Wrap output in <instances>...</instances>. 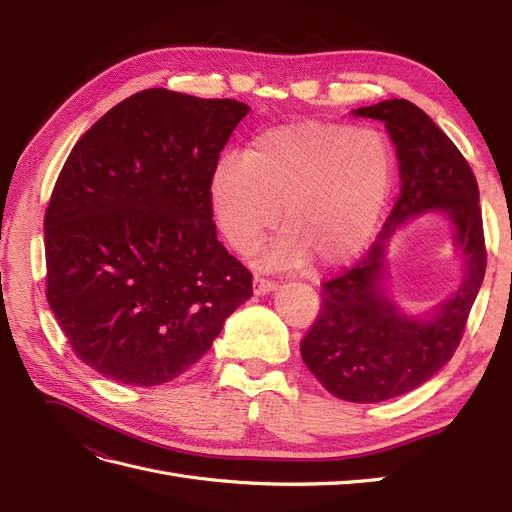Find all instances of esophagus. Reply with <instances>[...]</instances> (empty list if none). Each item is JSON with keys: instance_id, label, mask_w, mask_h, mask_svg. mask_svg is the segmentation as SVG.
<instances>
[{"instance_id": "esophagus-1", "label": "esophagus", "mask_w": 512, "mask_h": 512, "mask_svg": "<svg viewBox=\"0 0 512 512\" xmlns=\"http://www.w3.org/2000/svg\"><path fill=\"white\" fill-rule=\"evenodd\" d=\"M277 288V284L275 282H271V280H265V277H254V292L256 294H269V292H273Z\"/></svg>"}]
</instances>
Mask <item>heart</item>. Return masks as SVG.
<instances>
[{"label": "heart", "instance_id": "obj_1", "mask_svg": "<svg viewBox=\"0 0 512 512\" xmlns=\"http://www.w3.org/2000/svg\"><path fill=\"white\" fill-rule=\"evenodd\" d=\"M395 149L378 130L301 121L258 132L245 153L215 162L209 198L228 243L250 254L277 226L284 232L260 256L267 269H320L359 256L389 205Z\"/></svg>", "mask_w": 512, "mask_h": 512}]
</instances>
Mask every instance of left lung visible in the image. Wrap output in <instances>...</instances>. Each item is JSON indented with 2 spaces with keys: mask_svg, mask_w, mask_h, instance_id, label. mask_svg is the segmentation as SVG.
<instances>
[{
  "mask_svg": "<svg viewBox=\"0 0 512 512\" xmlns=\"http://www.w3.org/2000/svg\"><path fill=\"white\" fill-rule=\"evenodd\" d=\"M352 115L384 123L399 160L401 194L367 256L324 282L320 316L301 342V356L335 397L378 404L414 391L451 361L483 284L487 254L472 168L431 117L397 98L354 108ZM421 214H442L452 224L464 277L436 308L412 315L385 284V256L398 230Z\"/></svg>",
  "mask_w": 512,
  "mask_h": 512,
  "instance_id": "8db88e82",
  "label": "left lung"
}]
</instances>
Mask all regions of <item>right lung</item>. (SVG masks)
Segmentation results:
<instances>
[{
    "label": "right lung",
    "mask_w": 512,
    "mask_h": 512,
    "mask_svg": "<svg viewBox=\"0 0 512 512\" xmlns=\"http://www.w3.org/2000/svg\"><path fill=\"white\" fill-rule=\"evenodd\" d=\"M247 113L237 100L145 89L70 151L44 215L46 301L104 378L175 380L252 297V273L218 241L209 198Z\"/></svg>",
    "instance_id": "right-lung-1"
}]
</instances>
